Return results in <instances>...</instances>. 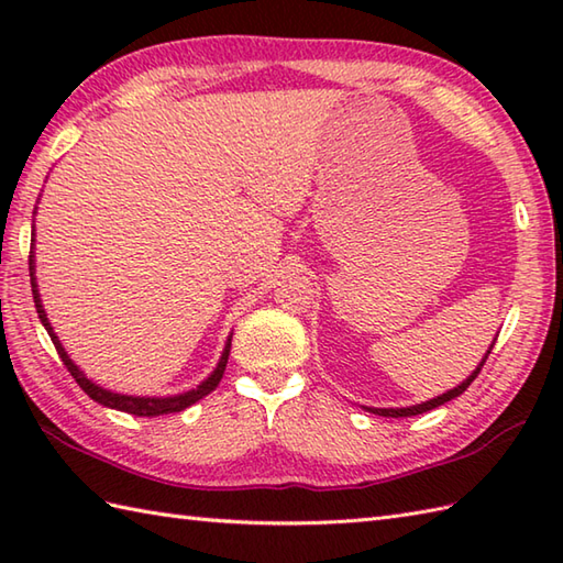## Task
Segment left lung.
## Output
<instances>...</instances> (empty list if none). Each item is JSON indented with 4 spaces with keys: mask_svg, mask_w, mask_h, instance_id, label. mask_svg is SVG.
Returning <instances> with one entry per match:
<instances>
[{
    "mask_svg": "<svg viewBox=\"0 0 563 563\" xmlns=\"http://www.w3.org/2000/svg\"><path fill=\"white\" fill-rule=\"evenodd\" d=\"M498 336V333H496ZM496 343V341H494ZM494 343L488 345V351L484 353V357H482V363L476 365V369L474 373L466 377V379H462L457 387H452V389H448L445 394H438V397H433V399H428V401H421V404H413V406H401V409H377V406H363L365 411H369V413H377V416H385V418H406V416H418V413H426V411H430V409H435V406H442L445 401H450V399H454V397H460V394L472 385L474 382V377L479 375V369L484 367V363H486V357H488V353H492V349H494Z\"/></svg>",
    "mask_w": 563,
    "mask_h": 563,
    "instance_id": "1",
    "label": "left lung"
}]
</instances>
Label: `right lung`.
<instances>
[{
  "label": "right lung",
  "mask_w": 563,
  "mask_h": 563,
  "mask_svg": "<svg viewBox=\"0 0 563 563\" xmlns=\"http://www.w3.org/2000/svg\"><path fill=\"white\" fill-rule=\"evenodd\" d=\"M38 210V208H35ZM35 210H33V218H35ZM31 256H29V271H31V288H33V302H35V312H38V319L41 324L45 327L47 336H51V341L55 343V349L59 353V357H63V363L67 365V369L71 373V377L77 379V385L89 394V397L106 406V409H115V411H125V413H133V416H164V413H176V411H184L188 409V406H194L196 401H200L202 397H208V394L220 385V379L224 375V367H227V357H230V345H232V336H227V343L222 349V355L218 365H214L212 373L200 382V385H196L194 389H186L181 394H169V397H135V394H121V391H113V389H106L101 385H97L91 377L84 375V369L71 361V357L67 355L63 341L57 339V333L51 324V319H47V312L43 307V300H41V292H38V278H35V224H33V232H31Z\"/></svg>",
  "instance_id": "right-lung-1"
}]
</instances>
